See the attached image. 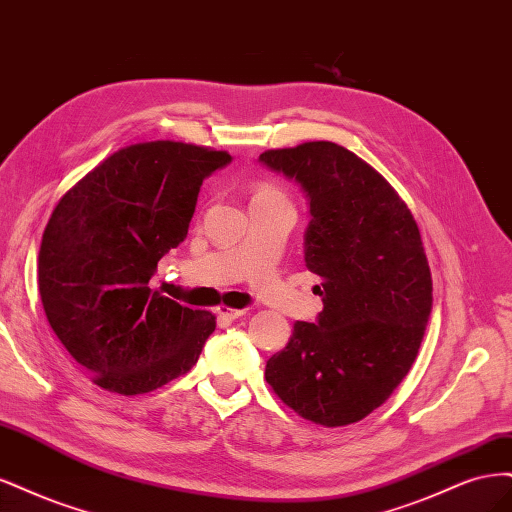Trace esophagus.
<instances>
[{
	"label": "esophagus",
	"mask_w": 512,
	"mask_h": 512,
	"mask_svg": "<svg viewBox=\"0 0 512 512\" xmlns=\"http://www.w3.org/2000/svg\"><path fill=\"white\" fill-rule=\"evenodd\" d=\"M242 315H246L244 308H219V319L223 321H236Z\"/></svg>",
	"instance_id": "34e87169"
}]
</instances>
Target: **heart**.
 I'll return each mask as SVG.
<instances>
[{
    "instance_id": "1",
    "label": "heart",
    "mask_w": 512,
    "mask_h": 512,
    "mask_svg": "<svg viewBox=\"0 0 512 512\" xmlns=\"http://www.w3.org/2000/svg\"><path fill=\"white\" fill-rule=\"evenodd\" d=\"M272 200H285L283 191L274 187L272 183H257L253 187V197L251 202H272Z\"/></svg>"
}]
</instances>
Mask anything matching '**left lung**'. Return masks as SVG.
I'll use <instances>...</instances> for the list:
<instances>
[{
    "label": "left lung",
    "mask_w": 512,
    "mask_h": 512,
    "mask_svg": "<svg viewBox=\"0 0 512 512\" xmlns=\"http://www.w3.org/2000/svg\"><path fill=\"white\" fill-rule=\"evenodd\" d=\"M306 197V268L323 310L295 321L266 364L287 406L325 427L357 423L381 406L415 361L432 312V274L419 227L387 180L334 142L259 155Z\"/></svg>",
    "instance_id": "8db88e82"
}]
</instances>
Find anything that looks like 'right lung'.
I'll return each mask as SVG.
<instances>
[{
  "label": "right lung",
  "mask_w": 512,
  "mask_h": 512,
  "mask_svg": "<svg viewBox=\"0 0 512 512\" xmlns=\"http://www.w3.org/2000/svg\"><path fill=\"white\" fill-rule=\"evenodd\" d=\"M232 155L157 140L121 148L65 193L38 255L53 332L102 389L138 395L189 372L217 327L148 287L187 238L204 178Z\"/></svg>",
  "instance_id": "add662e5"
}]
</instances>
